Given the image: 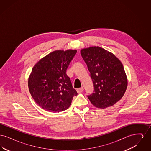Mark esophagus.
<instances>
[{
  "mask_svg": "<svg viewBox=\"0 0 151 151\" xmlns=\"http://www.w3.org/2000/svg\"><path fill=\"white\" fill-rule=\"evenodd\" d=\"M83 91H84V88H83V87H81V88H80L77 89V92H78V93H81Z\"/></svg>",
  "mask_w": 151,
  "mask_h": 151,
  "instance_id": "esophagus-1",
  "label": "esophagus"
}]
</instances>
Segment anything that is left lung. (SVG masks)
<instances>
[{
	"label": "left lung",
	"instance_id": "obj_1",
	"mask_svg": "<svg viewBox=\"0 0 151 151\" xmlns=\"http://www.w3.org/2000/svg\"><path fill=\"white\" fill-rule=\"evenodd\" d=\"M90 72L94 93L88 96L95 107L105 109L120 100L127 86V79L121 62L115 55L99 46L80 51Z\"/></svg>",
	"mask_w": 151,
	"mask_h": 151
}]
</instances>
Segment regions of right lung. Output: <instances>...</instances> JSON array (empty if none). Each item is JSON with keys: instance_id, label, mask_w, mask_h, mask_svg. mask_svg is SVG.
Masks as SVG:
<instances>
[{"instance_id": "right-lung-1", "label": "right lung", "mask_w": 151, "mask_h": 151, "mask_svg": "<svg viewBox=\"0 0 151 151\" xmlns=\"http://www.w3.org/2000/svg\"><path fill=\"white\" fill-rule=\"evenodd\" d=\"M76 50H56L40 59L32 68L28 79L29 92L44 110L58 113L65 110L77 96L66 71Z\"/></svg>"}]
</instances>
